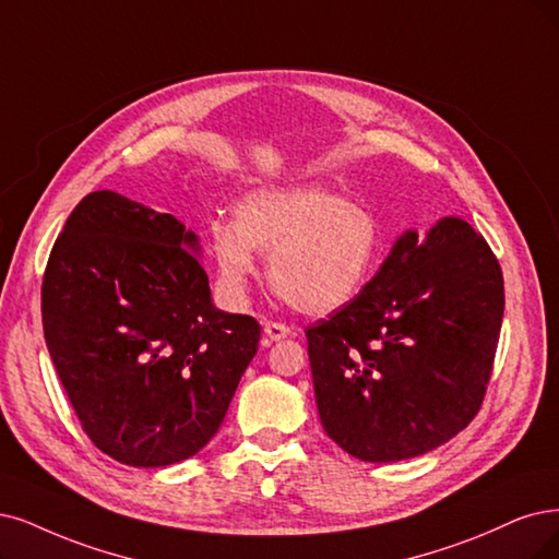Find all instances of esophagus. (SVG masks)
Here are the masks:
<instances>
[{"mask_svg": "<svg viewBox=\"0 0 559 559\" xmlns=\"http://www.w3.org/2000/svg\"><path fill=\"white\" fill-rule=\"evenodd\" d=\"M264 334L269 341H281V338H287L293 336V329L283 324V322H274V320H266L264 322Z\"/></svg>", "mask_w": 559, "mask_h": 559, "instance_id": "34e87169", "label": "esophagus"}]
</instances>
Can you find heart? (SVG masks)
Returning a JSON list of instances; mask_svg holds the SVG:
<instances>
[{
    "label": "heart",
    "instance_id": "b5f03b06",
    "mask_svg": "<svg viewBox=\"0 0 559 559\" xmlns=\"http://www.w3.org/2000/svg\"><path fill=\"white\" fill-rule=\"evenodd\" d=\"M258 251L272 253L269 278L283 301L326 316L355 301L373 278L382 227L366 206L322 186L258 191L235 206V223L210 227V253L230 299H243L260 276Z\"/></svg>",
    "mask_w": 559,
    "mask_h": 559
}]
</instances>
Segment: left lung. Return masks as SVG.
<instances>
[{
  "mask_svg": "<svg viewBox=\"0 0 559 559\" xmlns=\"http://www.w3.org/2000/svg\"><path fill=\"white\" fill-rule=\"evenodd\" d=\"M502 316L500 262L469 223L403 235L355 301L306 326L326 436L366 463L451 440L481 409Z\"/></svg>",
  "mask_w": 559,
  "mask_h": 559,
  "instance_id": "left-lung-1",
  "label": "left lung"
}]
</instances>
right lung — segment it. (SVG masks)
Returning a JSON list of instances; mask_svg holds the SVG:
<instances>
[{
	"label": "right lung",
	"instance_id": "right-lung-1",
	"mask_svg": "<svg viewBox=\"0 0 559 559\" xmlns=\"http://www.w3.org/2000/svg\"><path fill=\"white\" fill-rule=\"evenodd\" d=\"M193 233L112 191L78 202L40 285L48 353L82 430L106 456L165 467L223 424L260 324L223 313Z\"/></svg>",
	"mask_w": 559,
	"mask_h": 559
}]
</instances>
